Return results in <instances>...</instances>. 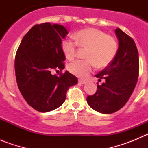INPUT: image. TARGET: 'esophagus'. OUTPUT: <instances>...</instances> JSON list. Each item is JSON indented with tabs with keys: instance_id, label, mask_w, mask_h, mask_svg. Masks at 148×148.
Masks as SVG:
<instances>
[{
	"instance_id": "34e87169",
	"label": "esophagus",
	"mask_w": 148,
	"mask_h": 148,
	"mask_svg": "<svg viewBox=\"0 0 148 148\" xmlns=\"http://www.w3.org/2000/svg\"><path fill=\"white\" fill-rule=\"evenodd\" d=\"M86 82H87V81L85 80H82V79H79V80H78V83L82 84H86Z\"/></svg>"
}]
</instances>
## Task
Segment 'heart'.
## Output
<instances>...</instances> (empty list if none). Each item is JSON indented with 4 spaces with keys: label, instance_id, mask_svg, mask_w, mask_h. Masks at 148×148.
<instances>
[{
    "label": "heart",
    "instance_id": "heart-1",
    "mask_svg": "<svg viewBox=\"0 0 148 148\" xmlns=\"http://www.w3.org/2000/svg\"><path fill=\"white\" fill-rule=\"evenodd\" d=\"M75 42L64 40L61 43L62 52L68 60L75 58L77 45L87 48L86 60H76L68 66L72 74L85 78L95 67L104 68L110 64L118 52V43L116 39L105 32L95 28H85L73 35Z\"/></svg>",
    "mask_w": 148,
    "mask_h": 148
}]
</instances>
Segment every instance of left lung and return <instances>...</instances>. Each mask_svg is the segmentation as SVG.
<instances>
[{"label": "left lung", "mask_w": 148, "mask_h": 148, "mask_svg": "<svg viewBox=\"0 0 148 148\" xmlns=\"http://www.w3.org/2000/svg\"><path fill=\"white\" fill-rule=\"evenodd\" d=\"M119 49L113 61L95 75L101 85L97 84V91L87 98L90 108L99 113L110 114L118 111L127 102L136 84L139 71L138 53L134 40L117 28Z\"/></svg>", "instance_id": "obj_1"}]
</instances>
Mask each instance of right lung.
<instances>
[{
  "label": "right lung",
  "mask_w": 148,
  "mask_h": 148,
  "mask_svg": "<svg viewBox=\"0 0 148 148\" xmlns=\"http://www.w3.org/2000/svg\"><path fill=\"white\" fill-rule=\"evenodd\" d=\"M67 34L62 25L36 24L24 35L17 50L18 87L26 101L39 112L59 108L69 87L78 83V78L68 71L59 75L52 74L53 70L64 68L61 43Z\"/></svg>",
  "instance_id": "1"
}]
</instances>
